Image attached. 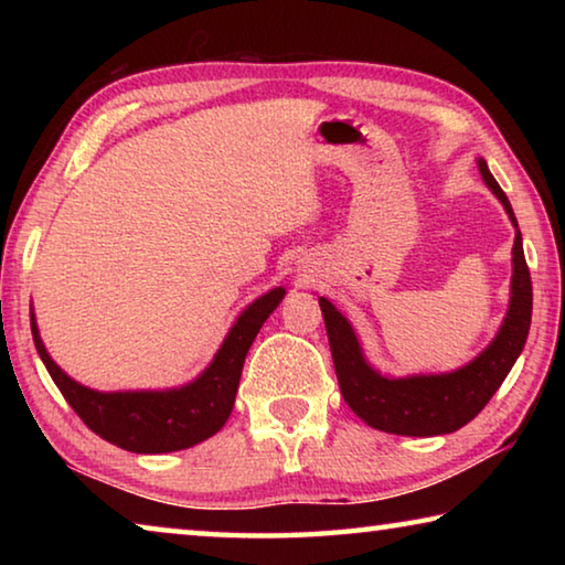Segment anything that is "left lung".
I'll return each mask as SVG.
<instances>
[{"mask_svg":"<svg viewBox=\"0 0 565 565\" xmlns=\"http://www.w3.org/2000/svg\"><path fill=\"white\" fill-rule=\"evenodd\" d=\"M478 169H481L489 189L501 199L515 226L509 313H505L499 337L481 356H476L468 366L454 371V374L384 379L363 359L351 323L333 309L329 299H323V296L319 299L341 396L353 414L379 431L398 436H441L458 431L489 404L503 379L509 376L515 359L521 356L525 339H529L533 286L529 264L523 256L519 222L513 216L509 196L503 194L483 159H478Z\"/></svg>","mask_w":565,"mask_h":565,"instance_id":"obj_1","label":"left lung"}]
</instances>
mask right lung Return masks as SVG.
Returning a JSON list of instances; mask_svg holds the SVG:
<instances>
[{
    "mask_svg": "<svg viewBox=\"0 0 565 565\" xmlns=\"http://www.w3.org/2000/svg\"><path fill=\"white\" fill-rule=\"evenodd\" d=\"M284 289H274L256 299L228 331L222 349L194 384L174 391H127V394H99L76 384L50 359L32 319L34 347L46 371L54 379L76 416L104 441L131 454L181 451L206 441L226 424L234 408L244 359L262 323L284 299Z\"/></svg>",
    "mask_w": 565,
    "mask_h": 565,
    "instance_id": "obj_1",
    "label": "right lung"
}]
</instances>
